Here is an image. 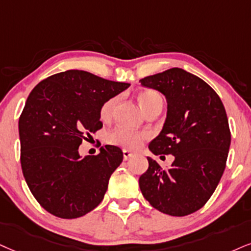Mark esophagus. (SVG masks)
<instances>
[{
  "instance_id": "obj_1",
  "label": "esophagus",
  "mask_w": 251,
  "mask_h": 251,
  "mask_svg": "<svg viewBox=\"0 0 251 251\" xmlns=\"http://www.w3.org/2000/svg\"><path fill=\"white\" fill-rule=\"evenodd\" d=\"M132 156H134V153L130 152V151L123 150V159H125V160H128V159L130 158V157H132Z\"/></svg>"
}]
</instances>
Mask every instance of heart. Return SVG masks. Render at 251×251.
Listing matches in <instances>:
<instances>
[{
  "instance_id": "heart-1",
  "label": "heart",
  "mask_w": 251,
  "mask_h": 251,
  "mask_svg": "<svg viewBox=\"0 0 251 251\" xmlns=\"http://www.w3.org/2000/svg\"><path fill=\"white\" fill-rule=\"evenodd\" d=\"M119 98L114 97L108 99V100L102 104L100 108V119L102 121H108L113 115L114 108H115ZM138 102H140L142 109L144 113L150 110L151 108L157 106H163V98L160 97L159 93L152 89L143 91L138 94ZM148 136L143 131L132 130L126 126H116L108 134V142L111 144L120 145L125 149H137L143 143V141Z\"/></svg>"
}]
</instances>
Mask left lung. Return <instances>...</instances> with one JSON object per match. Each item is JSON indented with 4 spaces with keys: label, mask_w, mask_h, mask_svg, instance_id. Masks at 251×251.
I'll list each match as a JSON object with an SVG mask.
<instances>
[{
    "label": "left lung",
    "mask_w": 251,
    "mask_h": 251,
    "mask_svg": "<svg viewBox=\"0 0 251 251\" xmlns=\"http://www.w3.org/2000/svg\"><path fill=\"white\" fill-rule=\"evenodd\" d=\"M140 82L168 101L165 123L149 149L175 156L168 170L148 157L149 168L140 177L142 194L165 214H192L208 201L224 175L230 147L224 103L208 83L178 67Z\"/></svg>",
    "instance_id": "left-lung-1"
}]
</instances>
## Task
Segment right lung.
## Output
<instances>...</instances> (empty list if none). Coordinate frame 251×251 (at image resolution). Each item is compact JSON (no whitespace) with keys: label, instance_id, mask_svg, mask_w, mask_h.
<instances>
[{"label":"right lung","instance_id":"right-lung-1","mask_svg":"<svg viewBox=\"0 0 251 251\" xmlns=\"http://www.w3.org/2000/svg\"><path fill=\"white\" fill-rule=\"evenodd\" d=\"M130 83L110 81L79 70L49 76L31 91L18 121L21 165L39 205L61 219L93 211L123 160L115 145L81 158L86 136L102 128L100 108Z\"/></svg>","mask_w":251,"mask_h":251}]
</instances>
